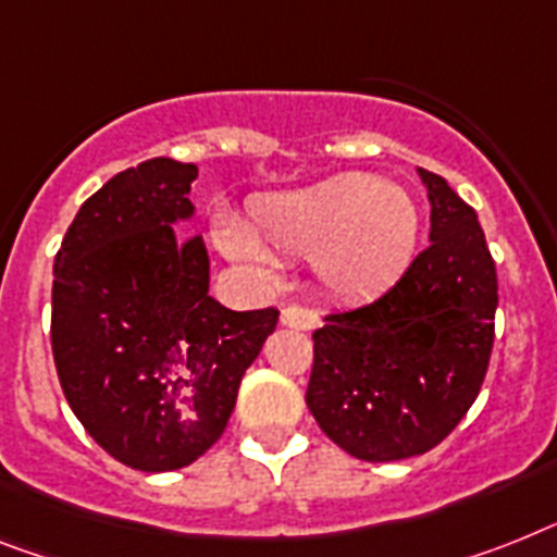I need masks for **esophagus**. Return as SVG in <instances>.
Listing matches in <instances>:
<instances>
[{
  "mask_svg": "<svg viewBox=\"0 0 557 557\" xmlns=\"http://www.w3.org/2000/svg\"><path fill=\"white\" fill-rule=\"evenodd\" d=\"M282 327H293V330H315L319 327V312L307 310V307L289 305L282 310Z\"/></svg>",
  "mask_w": 557,
  "mask_h": 557,
  "instance_id": "obj_1",
  "label": "esophagus"
}]
</instances>
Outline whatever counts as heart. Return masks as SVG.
<instances>
[{"label": "heart", "mask_w": 557, "mask_h": 557, "mask_svg": "<svg viewBox=\"0 0 557 557\" xmlns=\"http://www.w3.org/2000/svg\"><path fill=\"white\" fill-rule=\"evenodd\" d=\"M421 213L410 193L372 173H344L252 207L250 238L224 230L236 259L273 268L270 256L310 261L312 278L335 301H370L412 264Z\"/></svg>", "instance_id": "b5f03b06"}]
</instances>
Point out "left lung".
Returning <instances> with one entry per match:
<instances>
[{
	"mask_svg": "<svg viewBox=\"0 0 557 557\" xmlns=\"http://www.w3.org/2000/svg\"><path fill=\"white\" fill-rule=\"evenodd\" d=\"M430 247L401 282L312 333L307 407L333 444L361 461L424 455L453 433L484 384L498 275L484 230L441 176L418 168Z\"/></svg>",
	"mask_w": 557,
	"mask_h": 557,
	"instance_id": "obj_1",
	"label": "left lung"
}]
</instances>
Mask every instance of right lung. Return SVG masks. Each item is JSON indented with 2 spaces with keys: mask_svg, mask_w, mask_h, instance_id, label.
Masks as SVG:
<instances>
[{
  "mask_svg": "<svg viewBox=\"0 0 557 557\" xmlns=\"http://www.w3.org/2000/svg\"><path fill=\"white\" fill-rule=\"evenodd\" d=\"M196 164L124 170L79 207L53 261L50 344L87 435L124 467L182 470L222 438L278 310L236 312L210 289L187 199Z\"/></svg>",
  "mask_w": 557,
  "mask_h": 557,
  "instance_id": "obj_1",
  "label": "right lung"
}]
</instances>
